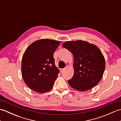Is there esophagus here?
I'll use <instances>...</instances> for the list:
<instances>
[{
  "mask_svg": "<svg viewBox=\"0 0 121 121\" xmlns=\"http://www.w3.org/2000/svg\"><path fill=\"white\" fill-rule=\"evenodd\" d=\"M65 70V69H60V72L62 73Z\"/></svg>",
  "mask_w": 121,
  "mask_h": 121,
  "instance_id": "obj_1",
  "label": "esophagus"
}]
</instances>
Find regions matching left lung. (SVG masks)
Instances as JSON below:
<instances>
[{
  "label": "left lung",
  "mask_w": 121,
  "mask_h": 121,
  "mask_svg": "<svg viewBox=\"0 0 121 121\" xmlns=\"http://www.w3.org/2000/svg\"><path fill=\"white\" fill-rule=\"evenodd\" d=\"M62 46L74 56V75L68 83L74 89L86 91L99 83L105 69L101 51L95 45L83 40L66 42Z\"/></svg>",
  "instance_id": "8db88e82"
}]
</instances>
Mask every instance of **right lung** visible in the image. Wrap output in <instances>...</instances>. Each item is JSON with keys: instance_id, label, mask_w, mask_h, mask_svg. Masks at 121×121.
Segmentation results:
<instances>
[{"instance_id": "obj_1", "label": "right lung", "mask_w": 121, "mask_h": 121, "mask_svg": "<svg viewBox=\"0 0 121 121\" xmlns=\"http://www.w3.org/2000/svg\"><path fill=\"white\" fill-rule=\"evenodd\" d=\"M58 40L43 39L30 44L24 53L21 72L25 83L33 91L44 93L52 88L59 70L55 65L53 53Z\"/></svg>"}]
</instances>
